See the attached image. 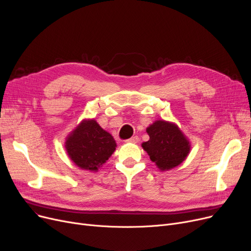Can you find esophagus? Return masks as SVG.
<instances>
[{
	"mask_svg": "<svg viewBox=\"0 0 251 251\" xmlns=\"http://www.w3.org/2000/svg\"><path fill=\"white\" fill-rule=\"evenodd\" d=\"M138 140H139L138 136H132V137H131V138L127 139V140H126V142H131V143H137V142H138Z\"/></svg>",
	"mask_w": 251,
	"mask_h": 251,
	"instance_id": "esophagus-1",
	"label": "esophagus"
}]
</instances>
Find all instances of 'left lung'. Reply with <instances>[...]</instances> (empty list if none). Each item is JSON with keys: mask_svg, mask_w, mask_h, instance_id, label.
Returning <instances> with one entry per match:
<instances>
[{"mask_svg": "<svg viewBox=\"0 0 251 251\" xmlns=\"http://www.w3.org/2000/svg\"><path fill=\"white\" fill-rule=\"evenodd\" d=\"M147 132L150 140L141 147L160 170L173 169L187 157L190 142L176 124L157 120L147 128Z\"/></svg>", "mask_w": 251, "mask_h": 251, "instance_id": "left-lung-1", "label": "left lung"}]
</instances>
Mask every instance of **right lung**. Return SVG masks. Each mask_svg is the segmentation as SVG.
<instances>
[{
    "instance_id": "right-lung-1",
    "label": "right lung",
    "mask_w": 251,
    "mask_h": 251,
    "mask_svg": "<svg viewBox=\"0 0 251 251\" xmlns=\"http://www.w3.org/2000/svg\"><path fill=\"white\" fill-rule=\"evenodd\" d=\"M113 136L95 119L83 120L66 138L65 148L71 161L80 169L97 172L116 150Z\"/></svg>"
}]
</instances>
